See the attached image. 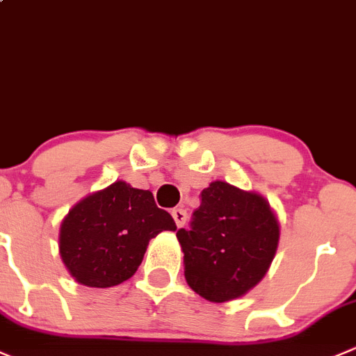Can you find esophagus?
Wrapping results in <instances>:
<instances>
[{
  "instance_id": "obj_1",
  "label": "esophagus",
  "mask_w": 356,
  "mask_h": 356,
  "mask_svg": "<svg viewBox=\"0 0 356 356\" xmlns=\"http://www.w3.org/2000/svg\"><path fill=\"white\" fill-rule=\"evenodd\" d=\"M172 217H174L177 227H182L186 224V220H188V213H186L184 209H174L172 210Z\"/></svg>"
}]
</instances>
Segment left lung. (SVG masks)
I'll return each mask as SVG.
<instances>
[{"mask_svg":"<svg viewBox=\"0 0 356 356\" xmlns=\"http://www.w3.org/2000/svg\"><path fill=\"white\" fill-rule=\"evenodd\" d=\"M280 238V226L262 196L216 181L202 191L188 229L177 231L189 287L226 302L262 280Z\"/></svg>","mask_w":356,"mask_h":356,"instance_id":"1","label":"left lung"}]
</instances>
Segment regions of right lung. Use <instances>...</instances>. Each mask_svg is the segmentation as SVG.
<instances>
[{"label":"right lung","instance_id":"add662e5","mask_svg":"<svg viewBox=\"0 0 356 356\" xmlns=\"http://www.w3.org/2000/svg\"><path fill=\"white\" fill-rule=\"evenodd\" d=\"M175 229L172 216L158 209L153 193L118 181L69 210L58 247L79 284L108 289L136 273L151 238Z\"/></svg>","mask_w":356,"mask_h":356}]
</instances>
